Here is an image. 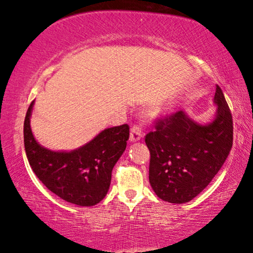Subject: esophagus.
<instances>
[{
	"mask_svg": "<svg viewBox=\"0 0 253 253\" xmlns=\"http://www.w3.org/2000/svg\"><path fill=\"white\" fill-rule=\"evenodd\" d=\"M143 137V131L142 128L138 125H134L130 129V140L131 142H137Z\"/></svg>",
	"mask_w": 253,
	"mask_h": 253,
	"instance_id": "esophagus-1",
	"label": "esophagus"
}]
</instances>
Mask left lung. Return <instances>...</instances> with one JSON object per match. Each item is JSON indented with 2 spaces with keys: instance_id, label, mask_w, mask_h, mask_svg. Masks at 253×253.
<instances>
[{
  "instance_id": "8db88e82",
  "label": "left lung",
  "mask_w": 253,
  "mask_h": 253,
  "mask_svg": "<svg viewBox=\"0 0 253 253\" xmlns=\"http://www.w3.org/2000/svg\"><path fill=\"white\" fill-rule=\"evenodd\" d=\"M214 101L217 114L209 125H199L179 110L155 119V130L145 136L151 153L149 183L163 201L181 204L193 200L228 157L233 143V122L219 85Z\"/></svg>"
}]
</instances>
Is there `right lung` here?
<instances>
[{"instance_id":"add662e5","label":"right lung","mask_w":253,"mask_h":253,"mask_svg":"<svg viewBox=\"0 0 253 253\" xmlns=\"http://www.w3.org/2000/svg\"><path fill=\"white\" fill-rule=\"evenodd\" d=\"M24 119V148L37 177L59 198L81 207L99 203L109 190L111 172L126 149L129 126L107 128L74 152H52L37 143L30 127L33 107Z\"/></svg>"}]
</instances>
